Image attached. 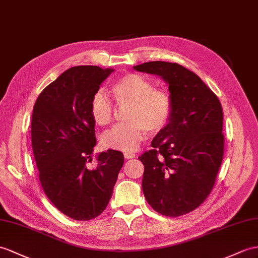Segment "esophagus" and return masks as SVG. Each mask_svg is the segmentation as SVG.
I'll return each mask as SVG.
<instances>
[{
  "label": "esophagus",
  "mask_w": 258,
  "mask_h": 258,
  "mask_svg": "<svg viewBox=\"0 0 258 258\" xmlns=\"http://www.w3.org/2000/svg\"><path fill=\"white\" fill-rule=\"evenodd\" d=\"M123 155H124V158L127 159V160L136 158V154H135V153H133V152H124V153H123Z\"/></svg>",
  "instance_id": "esophagus-1"
}]
</instances>
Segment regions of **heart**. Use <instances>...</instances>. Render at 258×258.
I'll return each mask as SVG.
<instances>
[{
    "instance_id": "1",
    "label": "heart",
    "mask_w": 258,
    "mask_h": 258,
    "mask_svg": "<svg viewBox=\"0 0 258 258\" xmlns=\"http://www.w3.org/2000/svg\"><path fill=\"white\" fill-rule=\"evenodd\" d=\"M111 93L118 107L125 109V122L104 134L102 142L106 148L134 151L147 133L151 136L160 134L171 119V96L165 91L154 89L140 74L130 73L119 79L112 84ZM90 112L95 123L104 127L112 121L115 107L103 91H97L91 99Z\"/></svg>"
}]
</instances>
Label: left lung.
<instances>
[{
    "instance_id": "1",
    "label": "left lung",
    "mask_w": 258,
    "mask_h": 258,
    "mask_svg": "<svg viewBox=\"0 0 258 258\" xmlns=\"http://www.w3.org/2000/svg\"><path fill=\"white\" fill-rule=\"evenodd\" d=\"M134 69L164 80L173 104L166 127L151 142L153 149L139 156L144 197L163 216L186 215L208 197L221 166V104L197 74L180 64L151 61Z\"/></svg>"
}]
</instances>
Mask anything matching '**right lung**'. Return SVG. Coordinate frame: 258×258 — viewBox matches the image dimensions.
<instances>
[{
    "instance_id": "obj_1",
    "label": "right lung",
    "mask_w": 258,
    "mask_h": 258,
    "mask_svg": "<svg viewBox=\"0 0 258 258\" xmlns=\"http://www.w3.org/2000/svg\"><path fill=\"white\" fill-rule=\"evenodd\" d=\"M114 69L70 68L37 98L31 117V146L42 189L66 216L79 221L98 217L107 207L123 165L120 151L97 155V166L86 164L96 146L90 104Z\"/></svg>"
}]
</instances>
